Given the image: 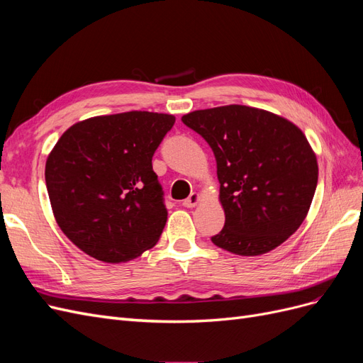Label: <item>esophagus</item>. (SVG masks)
Listing matches in <instances>:
<instances>
[{
    "mask_svg": "<svg viewBox=\"0 0 363 363\" xmlns=\"http://www.w3.org/2000/svg\"><path fill=\"white\" fill-rule=\"evenodd\" d=\"M200 201V195L196 194V192H192L188 199H186L184 201H183V206L184 207H194V206H196V203Z\"/></svg>",
    "mask_w": 363,
    "mask_h": 363,
    "instance_id": "obj_1",
    "label": "esophagus"
}]
</instances>
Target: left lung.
Segmentation results:
<instances>
[{
	"instance_id": "obj_1",
	"label": "left lung",
	"mask_w": 363,
	"mask_h": 363,
	"mask_svg": "<svg viewBox=\"0 0 363 363\" xmlns=\"http://www.w3.org/2000/svg\"><path fill=\"white\" fill-rule=\"evenodd\" d=\"M212 148L224 228L212 242L259 256L294 235L312 204L318 163L303 131L262 108L230 104L182 118Z\"/></svg>"
}]
</instances>
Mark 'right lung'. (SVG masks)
<instances>
[{
  "label": "right lung",
  "mask_w": 363,
  "mask_h": 363,
  "mask_svg": "<svg viewBox=\"0 0 363 363\" xmlns=\"http://www.w3.org/2000/svg\"><path fill=\"white\" fill-rule=\"evenodd\" d=\"M174 123L140 111L95 116L54 145L45 164L52 213L86 255L119 263L156 245L168 211L151 160Z\"/></svg>",
  "instance_id": "1"
}]
</instances>
